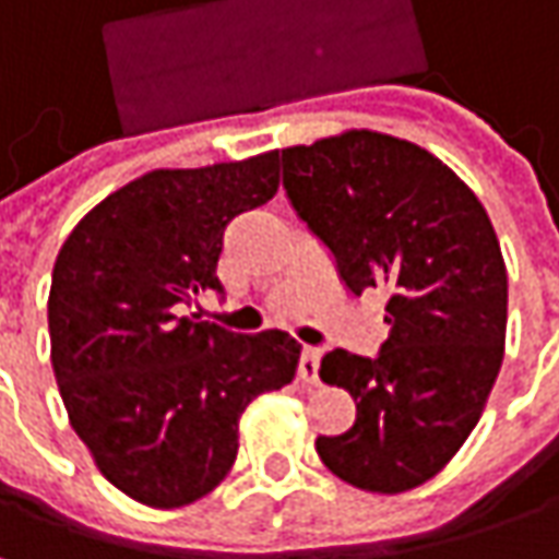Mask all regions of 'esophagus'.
Wrapping results in <instances>:
<instances>
[{"instance_id":"obj_1","label":"esophagus","mask_w":559,"mask_h":559,"mask_svg":"<svg viewBox=\"0 0 559 559\" xmlns=\"http://www.w3.org/2000/svg\"><path fill=\"white\" fill-rule=\"evenodd\" d=\"M318 365H321V349H312L306 346L302 356H299V368L297 374L302 383H318Z\"/></svg>"}]
</instances>
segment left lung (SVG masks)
I'll use <instances>...</instances> for the list:
<instances>
[{"label":"left lung","instance_id":"obj_1","mask_svg":"<svg viewBox=\"0 0 559 559\" xmlns=\"http://www.w3.org/2000/svg\"><path fill=\"white\" fill-rule=\"evenodd\" d=\"M281 166L343 284L390 294L374 358H321V380L356 399V424L318 436V457L356 489H414L464 445L501 371L508 269L489 213L430 151L371 129L284 147Z\"/></svg>","mask_w":559,"mask_h":559}]
</instances>
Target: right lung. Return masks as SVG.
<instances>
[{
    "label": "right lung",
    "instance_id": "right-lung-1",
    "mask_svg": "<svg viewBox=\"0 0 559 559\" xmlns=\"http://www.w3.org/2000/svg\"><path fill=\"white\" fill-rule=\"evenodd\" d=\"M278 191V151L154 169L92 206L49 290L51 368L70 427L107 483L147 508L213 491L238 457V420L297 374L284 331L231 334L188 316L216 278L225 225Z\"/></svg>",
    "mask_w": 559,
    "mask_h": 559
}]
</instances>
